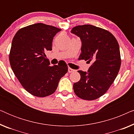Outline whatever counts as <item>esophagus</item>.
<instances>
[{
  "mask_svg": "<svg viewBox=\"0 0 134 134\" xmlns=\"http://www.w3.org/2000/svg\"><path fill=\"white\" fill-rule=\"evenodd\" d=\"M74 71V69L71 68H68V72H69V73L73 72Z\"/></svg>",
  "mask_w": 134,
  "mask_h": 134,
  "instance_id": "1",
  "label": "esophagus"
}]
</instances>
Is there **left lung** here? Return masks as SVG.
I'll return each mask as SVG.
<instances>
[{
	"mask_svg": "<svg viewBox=\"0 0 134 134\" xmlns=\"http://www.w3.org/2000/svg\"><path fill=\"white\" fill-rule=\"evenodd\" d=\"M71 33L82 41L79 59L92 62L88 72L78 71L80 80L73 85L74 91L82 99H96L107 92L120 71L121 60L118 43L109 31L92 25H77Z\"/></svg>",
	"mask_w": 134,
	"mask_h": 134,
	"instance_id": "obj_1",
	"label": "left lung"
}]
</instances>
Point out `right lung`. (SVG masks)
I'll use <instances>...</instances> for the list:
<instances>
[{
    "label": "right lung",
    "mask_w": 134,
    "mask_h": 134,
    "mask_svg": "<svg viewBox=\"0 0 134 134\" xmlns=\"http://www.w3.org/2000/svg\"><path fill=\"white\" fill-rule=\"evenodd\" d=\"M62 30L37 23L20 29L12 41L9 60L14 74L27 92L37 97L55 91L68 72L66 64L49 66L44 52L52 50L53 38Z\"/></svg>",
    "instance_id": "add662e5"
}]
</instances>
